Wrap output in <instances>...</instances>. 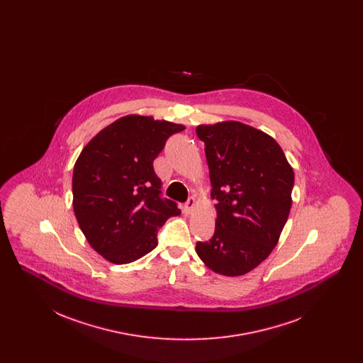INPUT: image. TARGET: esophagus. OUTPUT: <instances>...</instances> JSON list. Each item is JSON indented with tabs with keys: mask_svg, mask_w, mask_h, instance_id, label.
<instances>
[{
	"mask_svg": "<svg viewBox=\"0 0 363 363\" xmlns=\"http://www.w3.org/2000/svg\"><path fill=\"white\" fill-rule=\"evenodd\" d=\"M193 208H194V199H193V197H189V199L186 200L185 206H184V211H185V213H188V215L191 213Z\"/></svg>",
	"mask_w": 363,
	"mask_h": 363,
	"instance_id": "34e87169",
	"label": "esophagus"
}]
</instances>
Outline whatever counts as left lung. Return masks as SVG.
Returning <instances> with one entry per match:
<instances>
[{"mask_svg":"<svg viewBox=\"0 0 363 363\" xmlns=\"http://www.w3.org/2000/svg\"><path fill=\"white\" fill-rule=\"evenodd\" d=\"M206 144L215 233L196 252L216 274L240 277L277 246L291 208L294 172L271 136L242 122L196 128Z\"/></svg>","mask_w":363,"mask_h":363,"instance_id":"left-lung-1","label":"left lung"}]
</instances>
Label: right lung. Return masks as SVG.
<instances>
[{
	"instance_id": "add662e5",
	"label": "right lung",
	"mask_w": 363,
	"mask_h": 363,
	"mask_svg": "<svg viewBox=\"0 0 363 363\" xmlns=\"http://www.w3.org/2000/svg\"><path fill=\"white\" fill-rule=\"evenodd\" d=\"M185 128L126 116L92 138L72 178L73 209L86 241L104 259L128 264L157 246V231L178 204L162 196L154 160Z\"/></svg>"
}]
</instances>
